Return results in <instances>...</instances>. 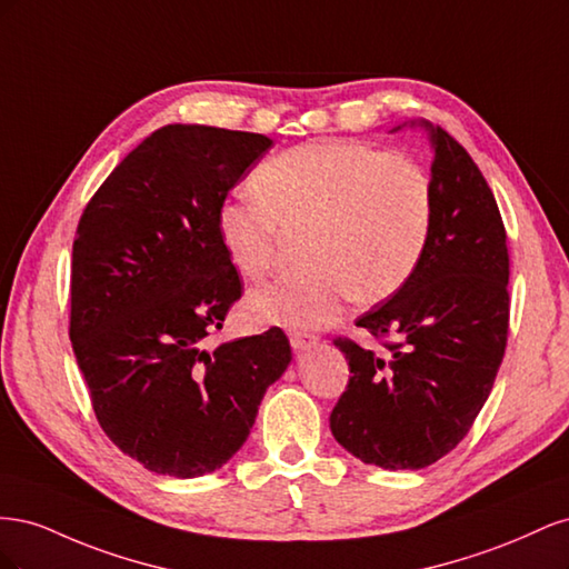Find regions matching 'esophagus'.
<instances>
[{
    "label": "esophagus",
    "mask_w": 569,
    "mask_h": 569,
    "mask_svg": "<svg viewBox=\"0 0 569 569\" xmlns=\"http://www.w3.org/2000/svg\"><path fill=\"white\" fill-rule=\"evenodd\" d=\"M316 341H318V337L311 332H289V343L295 351H303L308 347H313Z\"/></svg>",
    "instance_id": "obj_1"
}]
</instances>
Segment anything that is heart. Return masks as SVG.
<instances>
[{
	"mask_svg": "<svg viewBox=\"0 0 569 569\" xmlns=\"http://www.w3.org/2000/svg\"><path fill=\"white\" fill-rule=\"evenodd\" d=\"M256 194L218 209V239L247 280L278 258L282 230L308 228L301 270L253 289L247 313L261 325L313 330L335 320L351 297L375 303L416 272L435 218L427 170L403 153L351 140L291 147L258 166Z\"/></svg>",
	"mask_w": 569,
	"mask_h": 569,
	"instance_id": "1",
	"label": "heart"
}]
</instances>
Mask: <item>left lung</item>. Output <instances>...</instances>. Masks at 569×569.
<instances>
[{"mask_svg": "<svg viewBox=\"0 0 569 569\" xmlns=\"http://www.w3.org/2000/svg\"><path fill=\"white\" fill-rule=\"evenodd\" d=\"M410 126L425 128L435 151L432 232L408 282L356 320L385 351L335 339L351 377L330 429L349 453L385 470L427 468L470 432L501 368L510 318L493 192L449 132L427 120Z\"/></svg>", "mask_w": 569, "mask_h": 569, "instance_id": "1", "label": "left lung"}]
</instances>
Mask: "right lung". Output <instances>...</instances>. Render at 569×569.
Segmentation results:
<instances>
[{"label":"right lung","mask_w":569,"mask_h":569,"mask_svg":"<svg viewBox=\"0 0 569 569\" xmlns=\"http://www.w3.org/2000/svg\"><path fill=\"white\" fill-rule=\"evenodd\" d=\"M270 147L256 132L159 128L78 222L68 330L78 368L107 437L157 475L222 468L291 360L280 327L209 349L242 297L218 209Z\"/></svg>","instance_id":"add662e5"}]
</instances>
